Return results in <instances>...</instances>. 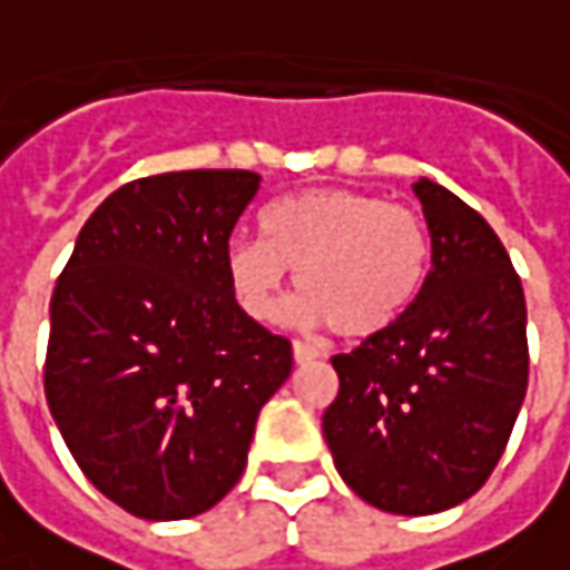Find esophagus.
I'll return each mask as SVG.
<instances>
[{
	"label": "esophagus",
	"mask_w": 570,
	"mask_h": 570,
	"mask_svg": "<svg viewBox=\"0 0 570 570\" xmlns=\"http://www.w3.org/2000/svg\"><path fill=\"white\" fill-rule=\"evenodd\" d=\"M322 357V351L315 344H306V341H293V360L296 363H312V360Z\"/></svg>",
	"instance_id": "1"
}]
</instances>
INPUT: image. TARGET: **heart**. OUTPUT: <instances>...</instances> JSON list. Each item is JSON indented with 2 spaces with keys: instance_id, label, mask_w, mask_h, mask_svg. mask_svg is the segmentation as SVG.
Instances as JSON below:
<instances>
[{
  "instance_id": "obj_1",
  "label": "heart",
  "mask_w": 570,
  "mask_h": 570,
  "mask_svg": "<svg viewBox=\"0 0 570 570\" xmlns=\"http://www.w3.org/2000/svg\"><path fill=\"white\" fill-rule=\"evenodd\" d=\"M428 264L421 213L347 187L277 200L261 216V242L233 238L226 248L229 284L252 318H277L286 271H296L303 318L341 337L385 332L421 293Z\"/></svg>"
}]
</instances>
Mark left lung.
<instances>
[{
    "label": "left lung",
    "mask_w": 570,
    "mask_h": 570,
    "mask_svg": "<svg viewBox=\"0 0 570 570\" xmlns=\"http://www.w3.org/2000/svg\"><path fill=\"white\" fill-rule=\"evenodd\" d=\"M414 194L431 271L409 309L332 357L322 431L334 469L366 504L424 517L472 498L504 456L530 383L527 299L494 229L446 187Z\"/></svg>",
    "instance_id": "8db88e82"
}]
</instances>
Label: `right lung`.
<instances>
[{
	"instance_id": "1",
	"label": "right lung",
	"mask_w": 570,
	"mask_h": 570,
	"mask_svg": "<svg viewBox=\"0 0 570 570\" xmlns=\"http://www.w3.org/2000/svg\"><path fill=\"white\" fill-rule=\"evenodd\" d=\"M258 185L194 168L117 187L53 289L47 405L88 482L139 520L219 504L293 370V344L238 306L226 274Z\"/></svg>"
}]
</instances>
